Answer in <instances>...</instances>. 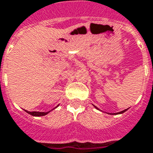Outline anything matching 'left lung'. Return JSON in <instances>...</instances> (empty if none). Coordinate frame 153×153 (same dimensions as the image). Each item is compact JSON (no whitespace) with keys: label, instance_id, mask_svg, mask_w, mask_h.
Here are the masks:
<instances>
[{"label":"left lung","instance_id":"left-lung-1","mask_svg":"<svg viewBox=\"0 0 153 153\" xmlns=\"http://www.w3.org/2000/svg\"><path fill=\"white\" fill-rule=\"evenodd\" d=\"M95 108H96V107H95ZM125 111H127V109L123 110V111H122V112H120V113H117V114H123V113H124Z\"/></svg>","mask_w":153,"mask_h":153}]
</instances>
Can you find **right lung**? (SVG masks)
<instances>
[{
    "instance_id": "obj_1",
    "label": "right lung",
    "mask_w": 153,
    "mask_h": 153,
    "mask_svg": "<svg viewBox=\"0 0 153 153\" xmlns=\"http://www.w3.org/2000/svg\"><path fill=\"white\" fill-rule=\"evenodd\" d=\"M26 111V110H25ZM29 114H30L32 116H36V117H38V116H44V115H45L47 114L49 112H47V113H40V112H28V111H26Z\"/></svg>"
}]
</instances>
